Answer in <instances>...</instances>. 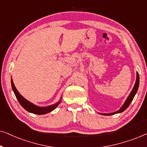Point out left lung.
<instances>
[{
    "label": "left lung",
    "instance_id": "left-lung-1",
    "mask_svg": "<svg viewBox=\"0 0 147 147\" xmlns=\"http://www.w3.org/2000/svg\"><path fill=\"white\" fill-rule=\"evenodd\" d=\"M138 87H139V75H138V72H136V83L134 84V87L132 91H131L130 95H128V97H127L126 100L125 101V102L124 104L122 105V106L120 107V109H119L118 111H115V112L113 113H99V114L103 115V116H111V115H113V114H116V113H122L124 111V110L128 108V107L130 105V103L132 102V101L134 99V97L136 95V93H137Z\"/></svg>",
    "mask_w": 147,
    "mask_h": 147
}]
</instances>
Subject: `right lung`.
I'll return each instance as SVG.
<instances>
[{
	"instance_id": "obj_1",
	"label": "right lung",
	"mask_w": 147,
	"mask_h": 147,
	"mask_svg": "<svg viewBox=\"0 0 147 147\" xmlns=\"http://www.w3.org/2000/svg\"><path fill=\"white\" fill-rule=\"evenodd\" d=\"M11 86H12L13 91L14 92L15 96H16V98L17 99V100H18L19 103H20V105L25 109V110H27V111H29V112L30 113H35V114L38 115L46 114V113H48L49 112H50V111H53L54 109H55L56 107H58V105L60 104V102H61L62 97L60 98L59 101H58V102L55 103V104H52L46 107L38 106V105H35L33 103L29 101L27 99L24 98V97L19 93V92L17 91L14 83H13L12 78H11Z\"/></svg>"
}]
</instances>
